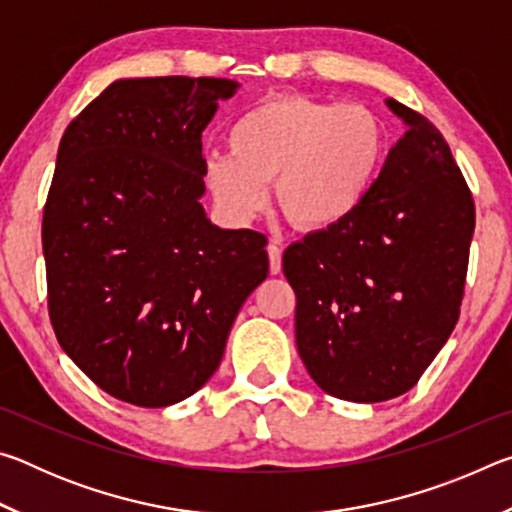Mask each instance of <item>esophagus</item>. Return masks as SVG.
<instances>
[{"label":"esophagus","instance_id":"34e87169","mask_svg":"<svg viewBox=\"0 0 512 512\" xmlns=\"http://www.w3.org/2000/svg\"><path fill=\"white\" fill-rule=\"evenodd\" d=\"M266 253H268V268H271L273 275H277L282 271V248L273 241V244L266 246Z\"/></svg>","mask_w":512,"mask_h":512}]
</instances>
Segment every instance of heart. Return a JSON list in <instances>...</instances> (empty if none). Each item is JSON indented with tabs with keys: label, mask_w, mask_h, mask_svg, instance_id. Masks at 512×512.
I'll return each instance as SVG.
<instances>
[{
	"label": "heart",
	"mask_w": 512,
	"mask_h": 512,
	"mask_svg": "<svg viewBox=\"0 0 512 512\" xmlns=\"http://www.w3.org/2000/svg\"><path fill=\"white\" fill-rule=\"evenodd\" d=\"M230 151L210 155L207 183L237 219L277 203L300 228L329 230L366 203L388 153V128L361 103L277 94L241 112Z\"/></svg>",
	"instance_id": "1"
}]
</instances>
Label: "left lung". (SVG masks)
<instances>
[{
  "label": "left lung",
  "instance_id": "obj_1",
  "mask_svg": "<svg viewBox=\"0 0 512 512\" xmlns=\"http://www.w3.org/2000/svg\"><path fill=\"white\" fill-rule=\"evenodd\" d=\"M409 131L348 221L284 250L296 343L327 395L386 402L418 384L461 316L474 198L445 137L388 99Z\"/></svg>",
  "mask_w": 512,
  "mask_h": 512
}]
</instances>
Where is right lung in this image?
<instances>
[{
  "mask_svg": "<svg viewBox=\"0 0 512 512\" xmlns=\"http://www.w3.org/2000/svg\"><path fill=\"white\" fill-rule=\"evenodd\" d=\"M230 79H124L58 146L42 214L47 307L60 348L101 391L160 409L219 368L266 237L207 221L203 131Z\"/></svg>",
  "mask_w": 512,
  "mask_h": 512,
  "instance_id": "add662e5",
  "label": "right lung"
}]
</instances>
